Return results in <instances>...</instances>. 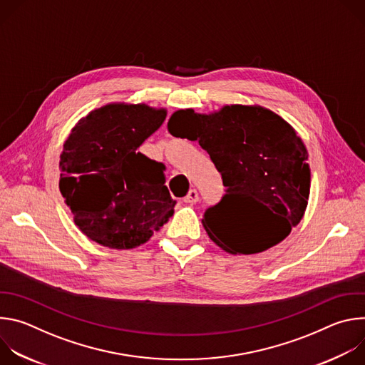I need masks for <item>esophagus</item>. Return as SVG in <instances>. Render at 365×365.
I'll return each mask as SVG.
<instances>
[{
	"instance_id": "34e87169",
	"label": "esophagus",
	"mask_w": 365,
	"mask_h": 365,
	"mask_svg": "<svg viewBox=\"0 0 365 365\" xmlns=\"http://www.w3.org/2000/svg\"><path fill=\"white\" fill-rule=\"evenodd\" d=\"M197 200H199V195H197L196 189H190V190L187 192V195L183 197V202L187 203V205H193V203H196Z\"/></svg>"
}]
</instances>
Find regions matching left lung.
<instances>
[{"label": "left lung", "instance_id": "obj_1", "mask_svg": "<svg viewBox=\"0 0 365 365\" xmlns=\"http://www.w3.org/2000/svg\"><path fill=\"white\" fill-rule=\"evenodd\" d=\"M172 135L197 141L207 151L227 187L207 207L202 224L210 238L231 254H255L283 241L304 215L310 169L307 151L293 127L258 106H225L212 114L179 110L172 114ZM247 197L267 218L262 239L250 240L239 230L230 202Z\"/></svg>", "mask_w": 365, "mask_h": 365}]
</instances>
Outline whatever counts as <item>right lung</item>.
Returning <instances> with one entry per match:
<instances>
[{
    "label": "right lung",
    "mask_w": 365,
    "mask_h": 365,
    "mask_svg": "<svg viewBox=\"0 0 365 365\" xmlns=\"http://www.w3.org/2000/svg\"><path fill=\"white\" fill-rule=\"evenodd\" d=\"M165 108L107 103L81 118L61 154L59 189L76 227L114 250L147 242L173 215L165 165L138 147L166 120Z\"/></svg>",
    "instance_id": "obj_1"
}]
</instances>
